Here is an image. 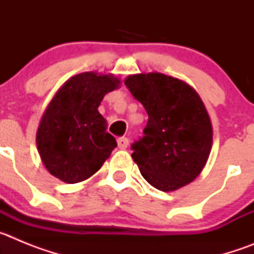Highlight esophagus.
Returning <instances> with one entry per match:
<instances>
[{
	"label": "esophagus",
	"instance_id": "obj_1",
	"mask_svg": "<svg viewBox=\"0 0 254 254\" xmlns=\"http://www.w3.org/2000/svg\"><path fill=\"white\" fill-rule=\"evenodd\" d=\"M117 143H118V147H120L121 150L127 149V146H128V138H126V137L118 138V140H117Z\"/></svg>",
	"mask_w": 254,
	"mask_h": 254
}]
</instances>
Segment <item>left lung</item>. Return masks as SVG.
<instances>
[{
  "label": "left lung",
  "instance_id": "left-lung-1",
  "mask_svg": "<svg viewBox=\"0 0 254 254\" xmlns=\"http://www.w3.org/2000/svg\"><path fill=\"white\" fill-rule=\"evenodd\" d=\"M125 84L149 116L145 136L132 143L143 178L163 192L194 181L212 147V125L197 91L160 72L131 75Z\"/></svg>",
  "mask_w": 254,
  "mask_h": 254
}]
</instances>
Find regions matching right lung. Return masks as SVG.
Masks as SVG:
<instances>
[{
    "label": "right lung",
    "mask_w": 254,
    "mask_h": 254,
    "mask_svg": "<svg viewBox=\"0 0 254 254\" xmlns=\"http://www.w3.org/2000/svg\"><path fill=\"white\" fill-rule=\"evenodd\" d=\"M114 75L82 72L68 78L46 108L37 131L42 163L64 183H78L102 168L117 146L98 108L120 87Z\"/></svg>",
    "instance_id": "obj_1"
}]
</instances>
